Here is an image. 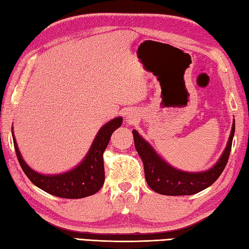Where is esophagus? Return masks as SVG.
Returning a JSON list of instances; mask_svg holds the SVG:
<instances>
[{
    "mask_svg": "<svg viewBox=\"0 0 249 249\" xmlns=\"http://www.w3.org/2000/svg\"><path fill=\"white\" fill-rule=\"evenodd\" d=\"M134 120H135L134 115H132V114H127V115H126V121L129 122V123H132V122H134Z\"/></svg>",
    "mask_w": 249,
    "mask_h": 249,
    "instance_id": "1",
    "label": "esophagus"
}]
</instances>
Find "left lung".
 Here are the masks:
<instances>
[{
	"label": "left lung",
	"instance_id": "8db88e82",
	"mask_svg": "<svg viewBox=\"0 0 249 249\" xmlns=\"http://www.w3.org/2000/svg\"><path fill=\"white\" fill-rule=\"evenodd\" d=\"M234 133L235 121L231 125L226 148L211 169L201 172H187L176 169L167 163L136 130H133L135 148L144 163L147 184L155 192L163 196H191L215 182L229 160Z\"/></svg>",
	"mask_w": 249,
	"mask_h": 249
}]
</instances>
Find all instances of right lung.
Returning <instances> with one entry per match:
<instances>
[{"mask_svg": "<svg viewBox=\"0 0 249 249\" xmlns=\"http://www.w3.org/2000/svg\"><path fill=\"white\" fill-rule=\"evenodd\" d=\"M122 122V117H116L103 125L81 163L72 170L59 175H41L34 171L22 158L13 134L14 147L19 165L28 179L49 195L65 199H81L94 195L102 188L105 179L103 153L113 132L120 127Z\"/></svg>", "mask_w": 249, "mask_h": 249, "instance_id": "obj_1", "label": "right lung"}]
</instances>
